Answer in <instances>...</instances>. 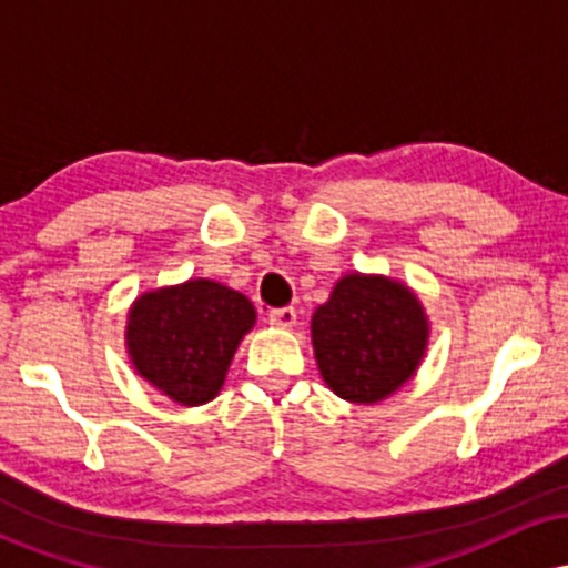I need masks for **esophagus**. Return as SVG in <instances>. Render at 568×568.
Masks as SVG:
<instances>
[{"instance_id": "1", "label": "esophagus", "mask_w": 568, "mask_h": 568, "mask_svg": "<svg viewBox=\"0 0 568 568\" xmlns=\"http://www.w3.org/2000/svg\"><path fill=\"white\" fill-rule=\"evenodd\" d=\"M270 323L275 325V328H293V325H296V310H293V306L270 310Z\"/></svg>"}]
</instances>
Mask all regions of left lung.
<instances>
[{"label":"left lung","mask_w":568,"mask_h":568,"mask_svg":"<svg viewBox=\"0 0 568 568\" xmlns=\"http://www.w3.org/2000/svg\"><path fill=\"white\" fill-rule=\"evenodd\" d=\"M425 306L397 280L344 275L312 315V344L325 384L349 403H379L419 368Z\"/></svg>","instance_id":"left-lung-1"}]
</instances>
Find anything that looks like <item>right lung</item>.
Returning a JSON list of instances; mask_svg holds the SVG:
<instances>
[{
    "mask_svg": "<svg viewBox=\"0 0 568 568\" xmlns=\"http://www.w3.org/2000/svg\"><path fill=\"white\" fill-rule=\"evenodd\" d=\"M253 323L256 310L247 296L216 280L149 291L128 312L130 363L179 406H202L219 395Z\"/></svg>",
    "mask_w": 568,
    "mask_h": 568,
    "instance_id": "obj_1",
    "label": "right lung"
}]
</instances>
